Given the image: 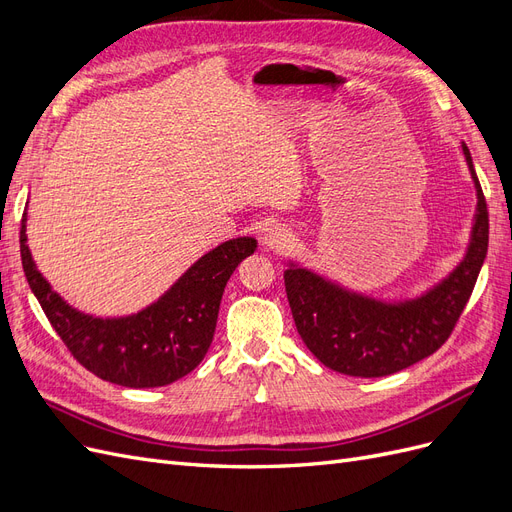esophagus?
Listing matches in <instances>:
<instances>
[{"instance_id": "34e87169", "label": "esophagus", "mask_w": 512, "mask_h": 512, "mask_svg": "<svg viewBox=\"0 0 512 512\" xmlns=\"http://www.w3.org/2000/svg\"><path fill=\"white\" fill-rule=\"evenodd\" d=\"M290 245H292V235L284 226H271L265 230V235H262V247H265L267 252L284 254L290 250Z\"/></svg>"}]
</instances>
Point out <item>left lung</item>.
Returning a JSON list of instances; mask_svg holds the SVG:
<instances>
[{"label":"left lung","mask_w":512,"mask_h":512,"mask_svg":"<svg viewBox=\"0 0 512 512\" xmlns=\"http://www.w3.org/2000/svg\"><path fill=\"white\" fill-rule=\"evenodd\" d=\"M461 151L478 198L470 243L459 265L421 297L380 301L288 262L284 284L292 318L322 365L356 378L391 376L427 359L453 333L489 245L485 196L466 143H461Z\"/></svg>","instance_id":"8db88e82"}]
</instances>
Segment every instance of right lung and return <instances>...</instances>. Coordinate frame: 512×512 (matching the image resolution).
<instances>
[{"label":"right lung","instance_id":"add662e5","mask_svg":"<svg viewBox=\"0 0 512 512\" xmlns=\"http://www.w3.org/2000/svg\"><path fill=\"white\" fill-rule=\"evenodd\" d=\"M25 222L27 215L21 222L23 271L61 342L91 374L130 389L166 386L205 359L226 282L258 247L254 237L224 241L141 312L96 318L68 305L44 280L27 247Z\"/></svg>","mask_w":512,"mask_h":512}]
</instances>
